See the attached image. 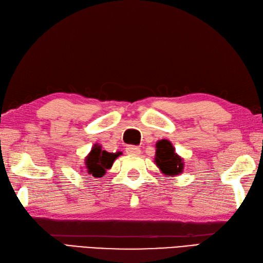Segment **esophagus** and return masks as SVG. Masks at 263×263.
Returning <instances> with one entry per match:
<instances>
[{"label": "esophagus", "instance_id": "34e87169", "mask_svg": "<svg viewBox=\"0 0 263 263\" xmlns=\"http://www.w3.org/2000/svg\"><path fill=\"white\" fill-rule=\"evenodd\" d=\"M126 153L129 154V155H139V154H140V148H139L138 146L130 145V146H127Z\"/></svg>", "mask_w": 263, "mask_h": 263}]
</instances>
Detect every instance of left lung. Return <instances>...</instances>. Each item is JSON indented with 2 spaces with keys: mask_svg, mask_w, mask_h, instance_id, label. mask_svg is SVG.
Listing matches in <instances>:
<instances>
[{
  "mask_svg": "<svg viewBox=\"0 0 263 263\" xmlns=\"http://www.w3.org/2000/svg\"><path fill=\"white\" fill-rule=\"evenodd\" d=\"M155 163L164 175L181 174L184 168L183 159L175 153V148L167 139L158 140L156 143Z\"/></svg>",
  "mask_w": 263,
  "mask_h": 263,
  "instance_id": "1",
  "label": "left lung"
}]
</instances>
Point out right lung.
I'll use <instances>...</instances> for the list:
<instances>
[{
    "mask_svg": "<svg viewBox=\"0 0 263 263\" xmlns=\"http://www.w3.org/2000/svg\"><path fill=\"white\" fill-rule=\"evenodd\" d=\"M119 155V153H108L106 151H102L101 146L98 144L93 145L90 153L88 154V156L85 159L88 173L96 178L102 177L106 174L107 170L111 167L115 159Z\"/></svg>",
    "mask_w": 263,
    "mask_h": 263,
    "instance_id": "add662e5",
    "label": "right lung"
}]
</instances>
